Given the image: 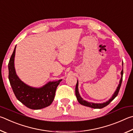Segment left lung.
I'll use <instances>...</instances> for the list:
<instances>
[{"label": "left lung", "mask_w": 133, "mask_h": 133, "mask_svg": "<svg viewBox=\"0 0 133 133\" xmlns=\"http://www.w3.org/2000/svg\"><path fill=\"white\" fill-rule=\"evenodd\" d=\"M123 75V67L122 71H121V75H122V77H121V79H120V82H119V84H118V85L117 89H116L115 92L114 93V94L113 95V96H111V98L109 99L108 101L104 102V103H90V102H87V101H85V100H83L82 97H81L79 93V91H78V81L77 83H76V87H75V95H76V98H77L78 101L79 102V103L82 104V105L90 107V108H92L94 109H102V108H104V107L106 106H108V104L110 103V102L112 101L116 96H117L118 92H119L120 89L121 85H122V83Z\"/></svg>", "instance_id": "left-lung-1"}]
</instances>
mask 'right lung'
Segmentation results:
<instances>
[{"label":"right lung","mask_w":133,"mask_h":133,"mask_svg":"<svg viewBox=\"0 0 133 133\" xmlns=\"http://www.w3.org/2000/svg\"><path fill=\"white\" fill-rule=\"evenodd\" d=\"M15 46L9 60V79L13 91L18 101L28 108L38 110L46 108L52 103L57 88L62 79L49 82L43 87L36 88L30 87L21 81L15 68Z\"/></svg>","instance_id":"add662e5"}]
</instances>
